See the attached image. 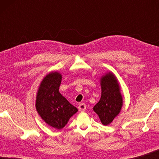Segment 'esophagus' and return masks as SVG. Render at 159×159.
<instances>
[{"instance_id": "obj_1", "label": "esophagus", "mask_w": 159, "mask_h": 159, "mask_svg": "<svg viewBox=\"0 0 159 159\" xmlns=\"http://www.w3.org/2000/svg\"><path fill=\"white\" fill-rule=\"evenodd\" d=\"M78 108L80 111H84L86 110V105L85 103H80L79 106H78Z\"/></svg>"}]
</instances>
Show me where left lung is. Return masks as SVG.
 Instances as JSON below:
<instances>
[{"label":"left lung","instance_id":"8db88e82","mask_svg":"<svg viewBox=\"0 0 159 159\" xmlns=\"http://www.w3.org/2000/svg\"><path fill=\"white\" fill-rule=\"evenodd\" d=\"M101 97L93 110L98 115L101 122L108 125L120 112L122 106V97L119 91L118 82L111 73L103 76L101 79Z\"/></svg>","mask_w":159,"mask_h":159}]
</instances>
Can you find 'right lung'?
Here are the masks:
<instances>
[{
	"mask_svg": "<svg viewBox=\"0 0 159 159\" xmlns=\"http://www.w3.org/2000/svg\"><path fill=\"white\" fill-rule=\"evenodd\" d=\"M61 81V75L51 72L41 82L36 99V109L48 125L61 129L68 122L70 117L77 111L58 92Z\"/></svg>",
	"mask_w": 159,
	"mask_h": 159,
	"instance_id": "add662e5",
	"label": "right lung"
}]
</instances>
